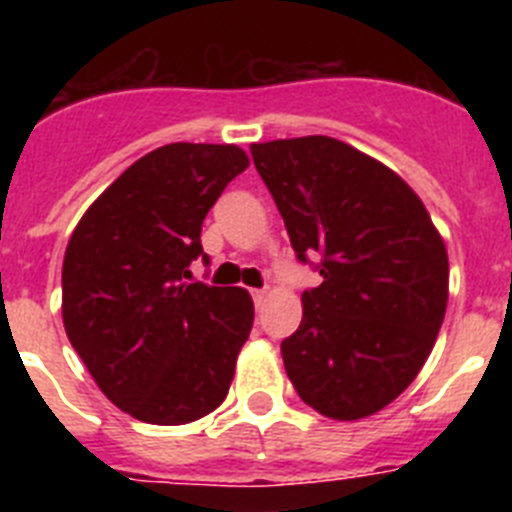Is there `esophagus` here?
I'll use <instances>...</instances> for the list:
<instances>
[{
	"label": "esophagus",
	"instance_id": "esophagus-1",
	"mask_svg": "<svg viewBox=\"0 0 512 512\" xmlns=\"http://www.w3.org/2000/svg\"><path fill=\"white\" fill-rule=\"evenodd\" d=\"M251 297H253V302H256V305H261V302H264V297H266V289H251Z\"/></svg>",
	"mask_w": 512,
	"mask_h": 512
}]
</instances>
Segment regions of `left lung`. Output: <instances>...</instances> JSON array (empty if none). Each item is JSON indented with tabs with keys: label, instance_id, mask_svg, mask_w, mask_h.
Wrapping results in <instances>:
<instances>
[{
	"label": "left lung",
	"instance_id": "left-lung-1",
	"mask_svg": "<svg viewBox=\"0 0 512 512\" xmlns=\"http://www.w3.org/2000/svg\"><path fill=\"white\" fill-rule=\"evenodd\" d=\"M300 261L323 256L282 341L297 395L333 420L379 413L431 356L449 302V253L390 166L328 135L251 143Z\"/></svg>",
	"mask_w": 512,
	"mask_h": 512
}]
</instances>
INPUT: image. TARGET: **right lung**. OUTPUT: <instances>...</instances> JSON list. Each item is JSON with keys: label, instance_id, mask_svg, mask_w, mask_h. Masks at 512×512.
<instances>
[{"label": "right lung", "instance_id": "obj_1", "mask_svg": "<svg viewBox=\"0 0 512 512\" xmlns=\"http://www.w3.org/2000/svg\"><path fill=\"white\" fill-rule=\"evenodd\" d=\"M246 169L230 143H169L122 171L71 233L66 336L104 397L143 423H192L228 397L253 300L187 279L202 220Z\"/></svg>", "mask_w": 512, "mask_h": 512}]
</instances>
